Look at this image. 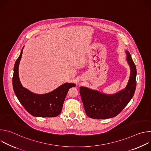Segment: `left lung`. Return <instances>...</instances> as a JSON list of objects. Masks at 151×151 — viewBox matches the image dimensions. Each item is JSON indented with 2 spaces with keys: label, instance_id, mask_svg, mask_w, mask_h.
<instances>
[{
  "label": "left lung",
  "instance_id": "8db88e82",
  "mask_svg": "<svg viewBox=\"0 0 151 151\" xmlns=\"http://www.w3.org/2000/svg\"><path fill=\"white\" fill-rule=\"evenodd\" d=\"M131 72L125 89L114 94H106L87 87H80L81 97L86 114L93 119H107L118 115L134 96L136 88V68L131 55L126 51Z\"/></svg>",
  "mask_w": 151,
  "mask_h": 151
}]
</instances>
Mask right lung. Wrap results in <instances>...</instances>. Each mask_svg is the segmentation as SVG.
Instances as JSON below:
<instances>
[{"instance_id": "add662e5", "label": "right lung", "mask_w": 151, "mask_h": 151, "mask_svg": "<svg viewBox=\"0 0 151 151\" xmlns=\"http://www.w3.org/2000/svg\"><path fill=\"white\" fill-rule=\"evenodd\" d=\"M23 49L15 63L12 78L13 88L17 99L24 109L34 116H58L61 112L63 103L69 90L75 87L76 85L73 83H65L52 91L44 94L33 93L23 87L18 75V66L22 56Z\"/></svg>"}]
</instances>
